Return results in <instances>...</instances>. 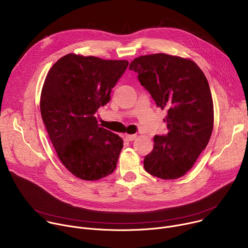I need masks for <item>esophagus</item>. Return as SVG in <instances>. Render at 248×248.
I'll use <instances>...</instances> for the list:
<instances>
[{"label":"esophagus","mask_w":248,"mask_h":248,"mask_svg":"<svg viewBox=\"0 0 248 248\" xmlns=\"http://www.w3.org/2000/svg\"><path fill=\"white\" fill-rule=\"evenodd\" d=\"M124 138H125L127 141H133V140L136 138V135H135V134H125V135H124Z\"/></svg>","instance_id":"34e87169"}]
</instances>
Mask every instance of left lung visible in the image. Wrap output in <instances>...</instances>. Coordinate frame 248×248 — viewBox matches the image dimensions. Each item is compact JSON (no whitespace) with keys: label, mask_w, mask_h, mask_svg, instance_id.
Listing matches in <instances>:
<instances>
[{"label":"left lung","mask_w":248,"mask_h":248,"mask_svg":"<svg viewBox=\"0 0 248 248\" xmlns=\"http://www.w3.org/2000/svg\"><path fill=\"white\" fill-rule=\"evenodd\" d=\"M129 69L156 105L167 109L168 133L154 136V148L144 158V169L163 180L186 174L206 148L214 124L210 87L191 60L163 53L140 56Z\"/></svg>","instance_id":"left-lung-1"}]
</instances>
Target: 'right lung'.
I'll list each match as a JSON object with an SVG mask.
<instances>
[{
    "mask_svg": "<svg viewBox=\"0 0 248 248\" xmlns=\"http://www.w3.org/2000/svg\"><path fill=\"white\" fill-rule=\"evenodd\" d=\"M127 61L67 54L45 78L40 111L51 142L63 166L77 178L97 181L112 173L123 139L100 127L95 117L110 101Z\"/></svg>",
    "mask_w": 248,
    "mask_h": 248,
    "instance_id": "obj_1",
    "label": "right lung"
}]
</instances>
